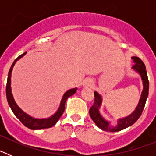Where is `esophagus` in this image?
Segmentation results:
<instances>
[{"mask_svg":"<svg viewBox=\"0 0 156 156\" xmlns=\"http://www.w3.org/2000/svg\"><path fill=\"white\" fill-rule=\"evenodd\" d=\"M83 85L87 87H91L92 85L91 80H86L84 81V83H83Z\"/></svg>","mask_w":156,"mask_h":156,"instance_id":"obj_1","label":"esophagus"}]
</instances>
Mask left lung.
Masks as SVG:
<instances>
[{"instance_id":"left-lung-1","label":"left lung","mask_w":156,"mask_h":156,"mask_svg":"<svg viewBox=\"0 0 156 156\" xmlns=\"http://www.w3.org/2000/svg\"><path fill=\"white\" fill-rule=\"evenodd\" d=\"M132 59L134 62V64L133 65V69L138 72L139 74L141 76L144 88H143V91L141 94V97L139 101L138 105L131 115H129V116L123 118V119H119L118 123L115 126L109 125L108 122L105 120L99 113L98 108L101 105V98L98 92H94V102L93 105L90 108L89 113H90V118L95 122V124L97 125L100 129L105 130V131L117 132L126 129L128 126H131L133 123H135V122L140 118V115L142 114V112L144 110L146 100H147L148 95V90H149V82H148L146 67L144 62L138 57H132Z\"/></svg>"}]
</instances>
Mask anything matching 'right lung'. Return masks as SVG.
<instances>
[{"label": "right lung", "mask_w": 156, "mask_h": 156, "mask_svg": "<svg viewBox=\"0 0 156 156\" xmlns=\"http://www.w3.org/2000/svg\"><path fill=\"white\" fill-rule=\"evenodd\" d=\"M26 53H27V52L23 53V55L19 56V57L14 61L12 66H11L10 70L8 72V80H7L6 85L7 100H8V105L10 106L11 109L12 110V112H13L14 114L16 115V116L20 120V122H21L24 126L28 127L29 129H46V128H50L55 124L56 122H58V120L60 119V117L62 116V115L63 112H64L65 111V104H66V100H67V98H68L69 97H70L71 95H73V94L76 93V88L71 89V90H68V91L65 93L64 96H63L62 99L61 105H60V107H59L58 112L55 114V115H52L50 118H48V119H34V118H32L31 116H30V115H28L27 114L25 113L24 112L22 111V110L19 108V106L16 105V101H15V100H14L13 98V96H12V91H11V74H12V69H13L14 65L16 64V62H17L18 59H19L20 58L23 57Z\"/></svg>", "instance_id": "1"}]
</instances>
